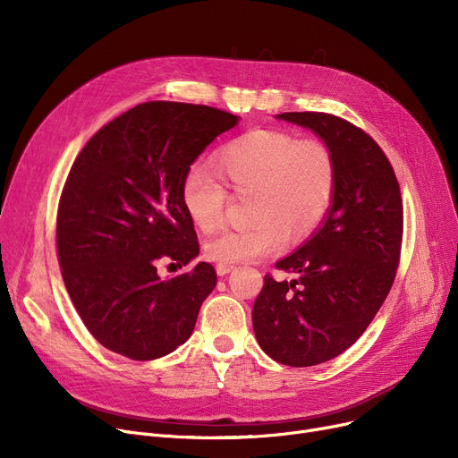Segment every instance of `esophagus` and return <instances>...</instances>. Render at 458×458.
<instances>
[{"label": "esophagus", "mask_w": 458, "mask_h": 458, "mask_svg": "<svg viewBox=\"0 0 458 458\" xmlns=\"http://www.w3.org/2000/svg\"><path fill=\"white\" fill-rule=\"evenodd\" d=\"M215 269H216V275L225 276V275H228L233 269V266H230V263H216Z\"/></svg>", "instance_id": "esophagus-1"}]
</instances>
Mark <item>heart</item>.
Segmentation results:
<instances>
[{"instance_id": "heart-1", "label": "heart", "mask_w": 458, "mask_h": 458, "mask_svg": "<svg viewBox=\"0 0 458 458\" xmlns=\"http://www.w3.org/2000/svg\"><path fill=\"white\" fill-rule=\"evenodd\" d=\"M211 168L213 174L189 168L180 185L182 206L199 230L221 225L226 191L250 195V225L225 228L204 245L206 258L219 263L258 259L282 249L285 235L290 242L310 235L328 215L338 187V166L325 140L273 128L233 137L215 154Z\"/></svg>"}]
</instances>
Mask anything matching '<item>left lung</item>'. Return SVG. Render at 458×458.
Segmentation results:
<instances>
[{"label":"left lung","instance_id":"1","mask_svg":"<svg viewBox=\"0 0 458 458\" xmlns=\"http://www.w3.org/2000/svg\"><path fill=\"white\" fill-rule=\"evenodd\" d=\"M314 130L334 152L338 187L325 225L266 275L252 306L259 347L292 368L318 366L347 351L377 316L395 280L403 243L397 176L375 139L330 113H282Z\"/></svg>","mask_w":458,"mask_h":458}]
</instances>
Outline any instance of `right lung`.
<instances>
[{"mask_svg":"<svg viewBox=\"0 0 458 458\" xmlns=\"http://www.w3.org/2000/svg\"><path fill=\"white\" fill-rule=\"evenodd\" d=\"M237 124L209 106L144 102L96 131L72 165L57 208V259L87 330L131 360L173 352L195 328L216 273L161 280L156 263L199 254L180 185L208 144Z\"/></svg>","mask_w":458,"mask_h":458,"instance_id":"1","label":"right lung"}]
</instances>
